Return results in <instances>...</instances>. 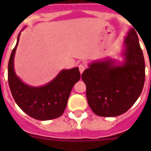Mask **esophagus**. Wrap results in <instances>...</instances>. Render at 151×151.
Listing matches in <instances>:
<instances>
[{"label":"esophagus","instance_id":"34e87169","mask_svg":"<svg viewBox=\"0 0 151 151\" xmlns=\"http://www.w3.org/2000/svg\"><path fill=\"white\" fill-rule=\"evenodd\" d=\"M78 67H79V70H80V73H83V71L85 70V66L84 65V64H80L79 66H78Z\"/></svg>","mask_w":151,"mask_h":151}]
</instances>
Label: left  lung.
Returning <instances> with one entry per match:
<instances>
[{
  "label": "left lung",
  "instance_id": "left-lung-1",
  "mask_svg": "<svg viewBox=\"0 0 151 151\" xmlns=\"http://www.w3.org/2000/svg\"><path fill=\"white\" fill-rule=\"evenodd\" d=\"M123 61L106 58L88 64L81 78L86 85L88 103L101 117H116L136 103L145 81V61L136 30L123 41Z\"/></svg>",
  "mask_w": 151,
  "mask_h": 151
}]
</instances>
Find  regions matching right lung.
Listing matches in <instances>:
<instances>
[{
    "label": "right lung",
    "mask_w": 151,
    "mask_h": 151,
    "mask_svg": "<svg viewBox=\"0 0 151 151\" xmlns=\"http://www.w3.org/2000/svg\"><path fill=\"white\" fill-rule=\"evenodd\" d=\"M17 42L12 52L8 66L9 88L15 103L27 114L40 121L52 120L60 117L66 109L73 85L80 80L78 67L62 70L55 78L46 85L34 87L24 83L15 73L14 58Z\"/></svg>",
    "instance_id": "add662e5"
}]
</instances>
